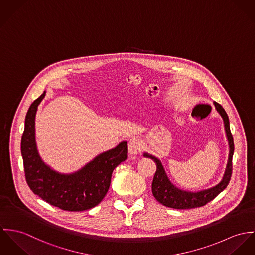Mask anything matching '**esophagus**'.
<instances>
[{
    "instance_id": "1",
    "label": "esophagus",
    "mask_w": 255,
    "mask_h": 255,
    "mask_svg": "<svg viewBox=\"0 0 255 255\" xmlns=\"http://www.w3.org/2000/svg\"><path fill=\"white\" fill-rule=\"evenodd\" d=\"M142 148V143L140 140L133 138L129 141L128 143V150L130 154H137L139 153Z\"/></svg>"
}]
</instances>
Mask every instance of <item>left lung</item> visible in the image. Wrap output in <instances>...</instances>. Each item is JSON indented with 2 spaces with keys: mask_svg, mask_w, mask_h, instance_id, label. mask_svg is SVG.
<instances>
[{
  "mask_svg": "<svg viewBox=\"0 0 255 255\" xmlns=\"http://www.w3.org/2000/svg\"><path fill=\"white\" fill-rule=\"evenodd\" d=\"M214 106H215V109L217 110V112L223 118L227 139L229 141V147H230L229 160H228V164H227L226 171H225L223 180L217 186L207 189V190H204V191L197 192V193L180 190L170 182L160 160L153 155H150L148 153H143V156L151 158L156 165V171H155V174H154V177L152 180V184H151L152 195L158 202H160L161 204H163L167 207L175 208V209H191V208L203 206L206 203H208L209 201H211L212 199L216 198L222 191H224L231 180L232 170H233L232 159H233L235 147H234L233 136H232L231 130H230L229 117L221 105L214 102Z\"/></svg>",
  "mask_w": 255,
  "mask_h": 255,
  "instance_id": "8db88e82",
  "label": "left lung"
}]
</instances>
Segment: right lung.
<instances>
[{
    "label": "right lung",
    "instance_id": "obj_1",
    "mask_svg": "<svg viewBox=\"0 0 255 255\" xmlns=\"http://www.w3.org/2000/svg\"><path fill=\"white\" fill-rule=\"evenodd\" d=\"M44 92L29 108L21 138L25 179L30 190L42 199L67 211H83L98 205L106 197L117 165L128 157L126 141L95 157L72 174L56 172L41 159L35 141V116Z\"/></svg>",
    "mask_w": 255,
    "mask_h": 255
}]
</instances>
